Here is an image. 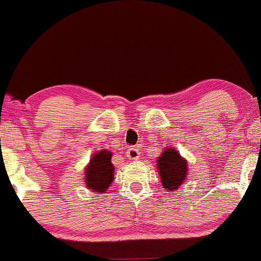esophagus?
<instances>
[{
	"instance_id": "34e87169",
	"label": "esophagus",
	"mask_w": 261,
	"mask_h": 261,
	"mask_svg": "<svg viewBox=\"0 0 261 261\" xmlns=\"http://www.w3.org/2000/svg\"><path fill=\"white\" fill-rule=\"evenodd\" d=\"M125 154H127V157L129 158V160H137L141 153H139V149L136 148V147H129V148L127 149V152H125Z\"/></svg>"
}]
</instances>
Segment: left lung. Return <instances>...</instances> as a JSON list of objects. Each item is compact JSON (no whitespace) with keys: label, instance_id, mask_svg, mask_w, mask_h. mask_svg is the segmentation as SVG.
<instances>
[{"label":"left lung","instance_id":"obj_1","mask_svg":"<svg viewBox=\"0 0 261 261\" xmlns=\"http://www.w3.org/2000/svg\"><path fill=\"white\" fill-rule=\"evenodd\" d=\"M158 172L165 189L176 192L186 178L187 162L179 155L178 150L167 148L158 158Z\"/></svg>","mask_w":261,"mask_h":261}]
</instances>
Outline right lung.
<instances>
[{
  "mask_svg": "<svg viewBox=\"0 0 261 261\" xmlns=\"http://www.w3.org/2000/svg\"><path fill=\"white\" fill-rule=\"evenodd\" d=\"M114 167L112 163V152L100 150L91 157L85 171V182L89 190L104 192L113 182Z\"/></svg>",
  "mask_w": 261,
  "mask_h": 261,
  "instance_id": "obj_1",
  "label": "right lung"
}]
</instances>
